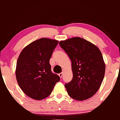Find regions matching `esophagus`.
I'll list each match as a JSON object with an SVG mask.
<instances>
[{
	"instance_id": "34e87169",
	"label": "esophagus",
	"mask_w": 120,
	"mask_h": 120,
	"mask_svg": "<svg viewBox=\"0 0 120 120\" xmlns=\"http://www.w3.org/2000/svg\"><path fill=\"white\" fill-rule=\"evenodd\" d=\"M59 76L60 77V78H62V76H63V72H61L59 74Z\"/></svg>"
}]
</instances>
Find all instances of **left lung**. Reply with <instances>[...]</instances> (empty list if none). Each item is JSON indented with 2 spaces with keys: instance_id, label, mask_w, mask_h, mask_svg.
<instances>
[{
  "instance_id": "left-lung-1",
  "label": "left lung",
  "mask_w": 120,
  "mask_h": 120,
  "mask_svg": "<svg viewBox=\"0 0 120 120\" xmlns=\"http://www.w3.org/2000/svg\"><path fill=\"white\" fill-rule=\"evenodd\" d=\"M72 61V79L65 84L68 95L74 99L90 98L100 87L105 72L102 55L97 46L80 37L59 42Z\"/></svg>"
}]
</instances>
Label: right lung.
Returning <instances> with one entry per match:
<instances>
[{"mask_svg": "<svg viewBox=\"0 0 120 120\" xmlns=\"http://www.w3.org/2000/svg\"><path fill=\"white\" fill-rule=\"evenodd\" d=\"M59 41L42 38L25 48L18 59L16 78L25 94L41 100L51 94L60 78L51 71L49 60Z\"/></svg>", "mask_w": 120, "mask_h": 120, "instance_id": "obj_1", "label": "right lung"}]
</instances>
